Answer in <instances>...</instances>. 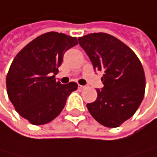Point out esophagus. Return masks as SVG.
Instances as JSON below:
<instances>
[{
    "instance_id": "1",
    "label": "esophagus",
    "mask_w": 157,
    "mask_h": 157,
    "mask_svg": "<svg viewBox=\"0 0 157 157\" xmlns=\"http://www.w3.org/2000/svg\"><path fill=\"white\" fill-rule=\"evenodd\" d=\"M86 87V86H81V85H79V86H78V88L81 89V90H82V89H85Z\"/></svg>"
}]
</instances>
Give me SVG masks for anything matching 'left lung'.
<instances>
[{"label":"left lung","mask_w":157,"mask_h":157,"mask_svg":"<svg viewBox=\"0 0 157 157\" xmlns=\"http://www.w3.org/2000/svg\"><path fill=\"white\" fill-rule=\"evenodd\" d=\"M94 70L103 71V87L86 107L99 124L117 128L140 107L145 92V74L136 54L117 38L103 32L78 38Z\"/></svg>","instance_id":"left-lung-1"}]
</instances>
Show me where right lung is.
<instances>
[{
    "mask_svg": "<svg viewBox=\"0 0 157 157\" xmlns=\"http://www.w3.org/2000/svg\"><path fill=\"white\" fill-rule=\"evenodd\" d=\"M78 44L76 37L47 32L28 44L14 59L6 76L9 99L20 116L32 125H44L63 110L78 85H61L55 75L64 53Z\"/></svg>",
    "mask_w": 157,
    "mask_h": 157,
    "instance_id": "1",
    "label": "right lung"
}]
</instances>
